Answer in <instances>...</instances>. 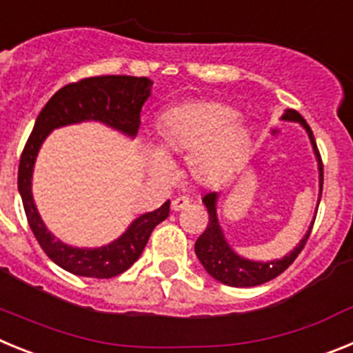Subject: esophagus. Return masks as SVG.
<instances>
[{
    "mask_svg": "<svg viewBox=\"0 0 353 353\" xmlns=\"http://www.w3.org/2000/svg\"><path fill=\"white\" fill-rule=\"evenodd\" d=\"M189 203H191V199L187 198V196H180V198H174L173 201H171V208H173L174 212H179L182 210V208H185Z\"/></svg>",
    "mask_w": 353,
    "mask_h": 353,
    "instance_id": "obj_1",
    "label": "esophagus"
}]
</instances>
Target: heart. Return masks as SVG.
<instances>
[{"instance_id": "b5f03b06", "label": "heart", "mask_w": 353, "mask_h": 353, "mask_svg": "<svg viewBox=\"0 0 353 353\" xmlns=\"http://www.w3.org/2000/svg\"><path fill=\"white\" fill-rule=\"evenodd\" d=\"M232 108L217 102H187L159 117V148L146 146L150 171L171 179L170 159L189 155V170L201 182H219L236 170L249 145V132Z\"/></svg>"}]
</instances>
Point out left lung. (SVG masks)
Listing matches in <instances>:
<instances>
[{
  "label": "left lung",
  "mask_w": 353,
  "mask_h": 353,
  "mask_svg": "<svg viewBox=\"0 0 353 353\" xmlns=\"http://www.w3.org/2000/svg\"><path fill=\"white\" fill-rule=\"evenodd\" d=\"M283 120L288 121H299L302 127L305 129L307 136L311 139V145H313L314 155H316L318 161V171H320V198H322V189H323V164L322 157H320V152L316 148V141H314L313 130L311 127L305 123L304 118L295 111V109H286L285 114H283ZM320 198H318V203H320ZM203 203L208 210V224L205 228V232L199 235V239L196 240L194 251L198 260L201 261V265L205 267L208 274H210L214 279H217L219 283L228 286H235V288H248V286H258L263 285V283L270 281L274 277H277L279 274L285 272L290 265L295 261V258L301 254V251L304 249L305 242L310 239L311 230H313L314 219L311 223L310 230L304 235V239L299 242V245L293 249L290 254H286L281 260L274 261H252L248 258L239 256L230 244L224 239V233L219 226V221H217V212H215V203H217V192H208L203 196Z\"/></svg>",
  "instance_id": "obj_1"
}]
</instances>
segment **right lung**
I'll use <instances>...</instances> for the list:
<instances>
[{
  "label": "right lung",
  "instance_id": "obj_1",
  "mask_svg": "<svg viewBox=\"0 0 353 353\" xmlns=\"http://www.w3.org/2000/svg\"><path fill=\"white\" fill-rule=\"evenodd\" d=\"M152 81L134 76H97L70 83L54 93L43 105L19 161L17 187L28 224L43 252L67 272L97 279H109L125 272L141 256L150 235L170 215V199L161 208L139 215L114 242L95 249H79L54 239L40 219L33 194L31 174L43 139L58 127L79 121H102L134 138L141 123V108L150 97Z\"/></svg>",
  "mask_w": 353,
  "mask_h": 353
}]
</instances>
